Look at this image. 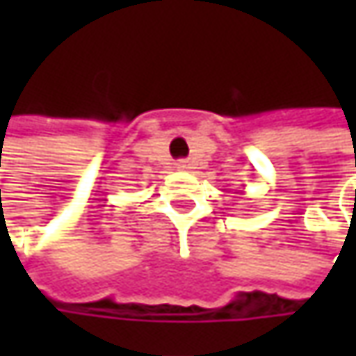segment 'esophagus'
Here are the masks:
<instances>
[{
  "mask_svg": "<svg viewBox=\"0 0 356 356\" xmlns=\"http://www.w3.org/2000/svg\"><path fill=\"white\" fill-rule=\"evenodd\" d=\"M176 168H178V170H188L190 164H188L186 160H180V162H176Z\"/></svg>",
  "mask_w": 356,
  "mask_h": 356,
  "instance_id": "34e87169",
  "label": "esophagus"
}]
</instances>
